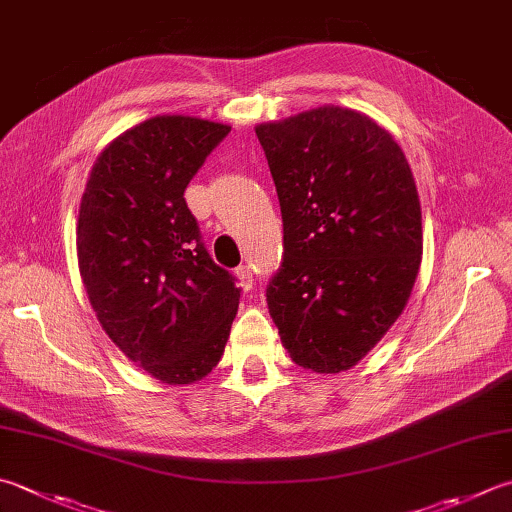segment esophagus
<instances>
[{
  "mask_svg": "<svg viewBox=\"0 0 512 512\" xmlns=\"http://www.w3.org/2000/svg\"><path fill=\"white\" fill-rule=\"evenodd\" d=\"M236 276H238V281H240V287H243V289H249V287H252V283H254L252 267H249V265H240V267H236Z\"/></svg>",
  "mask_w": 512,
  "mask_h": 512,
  "instance_id": "obj_1",
  "label": "esophagus"
}]
</instances>
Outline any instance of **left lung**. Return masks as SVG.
Instances as JSON below:
<instances>
[{"mask_svg":"<svg viewBox=\"0 0 512 512\" xmlns=\"http://www.w3.org/2000/svg\"><path fill=\"white\" fill-rule=\"evenodd\" d=\"M283 214L269 316L296 365L354 368L417 281L421 202L406 153L370 115L325 104L256 124Z\"/></svg>","mask_w":512,"mask_h":512,"instance_id":"obj_1","label":"left lung"}]
</instances>
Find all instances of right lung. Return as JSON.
Wrapping results in <instances>:
<instances>
[{
    "label": "right lung",
    "instance_id": "obj_1",
    "mask_svg": "<svg viewBox=\"0 0 512 512\" xmlns=\"http://www.w3.org/2000/svg\"><path fill=\"white\" fill-rule=\"evenodd\" d=\"M229 124L156 115L111 140L86 180L77 265L115 347L153 379L189 385L225 352L240 289L200 243L185 189Z\"/></svg>",
    "mask_w": 512,
    "mask_h": 512
}]
</instances>
